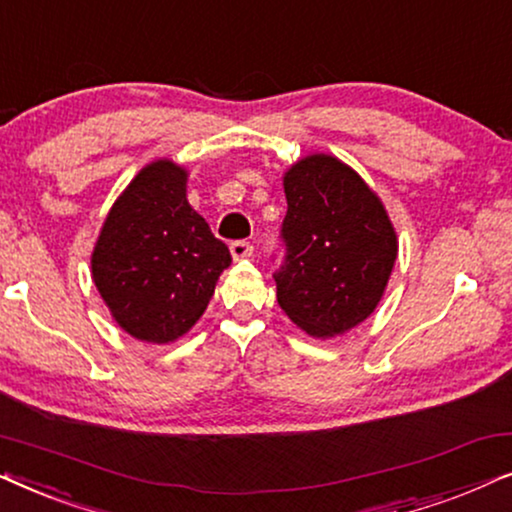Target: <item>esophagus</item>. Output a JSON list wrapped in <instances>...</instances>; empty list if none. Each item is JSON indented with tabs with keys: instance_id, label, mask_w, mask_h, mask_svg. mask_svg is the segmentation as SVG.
Returning <instances> with one entry per match:
<instances>
[{
	"instance_id": "obj_1",
	"label": "esophagus",
	"mask_w": 512,
	"mask_h": 512,
	"mask_svg": "<svg viewBox=\"0 0 512 512\" xmlns=\"http://www.w3.org/2000/svg\"><path fill=\"white\" fill-rule=\"evenodd\" d=\"M230 256H233V261H244V258L254 256V247H251L249 242L237 240L230 244Z\"/></svg>"
}]
</instances>
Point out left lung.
I'll use <instances>...</instances> for the list:
<instances>
[{"instance_id": "1", "label": "left lung", "mask_w": 512, "mask_h": 512, "mask_svg": "<svg viewBox=\"0 0 512 512\" xmlns=\"http://www.w3.org/2000/svg\"><path fill=\"white\" fill-rule=\"evenodd\" d=\"M284 265L277 303L300 331L335 338L380 305L398 256L382 200L352 167L328 153L300 158L284 172Z\"/></svg>"}]
</instances>
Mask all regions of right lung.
Here are the masks:
<instances>
[{"label":"right lung","mask_w":512,"mask_h":512,"mask_svg":"<svg viewBox=\"0 0 512 512\" xmlns=\"http://www.w3.org/2000/svg\"><path fill=\"white\" fill-rule=\"evenodd\" d=\"M186 167L153 160L118 195L90 272L111 317L142 342L167 345L207 310L230 251L188 205Z\"/></svg>","instance_id":"obj_1"}]
</instances>
